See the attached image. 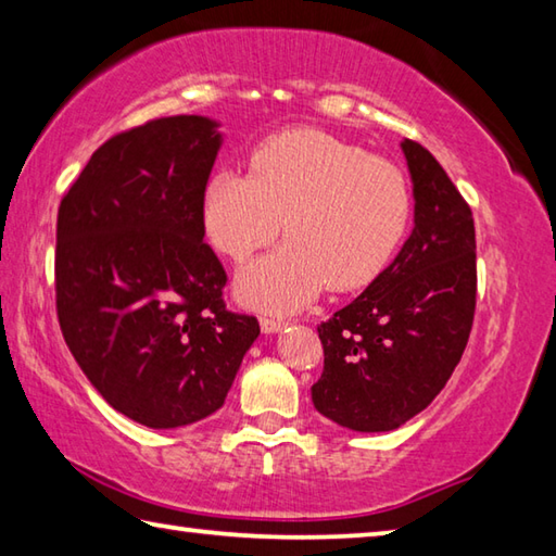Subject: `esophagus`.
<instances>
[{
    "instance_id": "1",
    "label": "esophagus",
    "mask_w": 556,
    "mask_h": 556,
    "mask_svg": "<svg viewBox=\"0 0 556 556\" xmlns=\"http://www.w3.org/2000/svg\"><path fill=\"white\" fill-rule=\"evenodd\" d=\"M285 326H287V323L281 320V318H275V316H262L260 318V328H262V332H265V336H271V332H279Z\"/></svg>"
}]
</instances>
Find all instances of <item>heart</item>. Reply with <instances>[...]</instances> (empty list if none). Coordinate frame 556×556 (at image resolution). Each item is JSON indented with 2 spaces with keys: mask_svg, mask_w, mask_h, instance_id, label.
Wrapping results in <instances>:
<instances>
[{
  "mask_svg": "<svg viewBox=\"0 0 556 556\" xmlns=\"http://www.w3.org/2000/svg\"><path fill=\"white\" fill-rule=\"evenodd\" d=\"M201 220L211 243L238 262L285 230V248L240 271L238 296L287 313L326 287L352 291L381 275L406 236L410 187L389 160L326 130L294 128L262 140L250 173L211 175Z\"/></svg>",
  "mask_w": 556,
  "mask_h": 556,
  "instance_id": "b5f03b06",
  "label": "heart"
}]
</instances>
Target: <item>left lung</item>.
I'll return each instance as SVG.
<instances>
[{"mask_svg":"<svg viewBox=\"0 0 556 556\" xmlns=\"http://www.w3.org/2000/svg\"><path fill=\"white\" fill-rule=\"evenodd\" d=\"M413 181V230L391 265L320 323V416L387 432L428 408L467 348L477 306V236L467 201L416 140H401Z\"/></svg>","mask_w":556,"mask_h":556,"instance_id":"left-lung-1","label":"left lung"}]
</instances>
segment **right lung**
Listing matches in <instances>:
<instances>
[{
    "instance_id": "obj_1",
    "label": "right lung",
    "mask_w": 556,
    "mask_h": 556,
    "mask_svg": "<svg viewBox=\"0 0 556 556\" xmlns=\"http://www.w3.org/2000/svg\"><path fill=\"white\" fill-rule=\"evenodd\" d=\"M218 126L167 116L109 138L58 208L60 330L109 406L146 428L216 413L260 336L257 318L226 311L204 243Z\"/></svg>"
}]
</instances>
